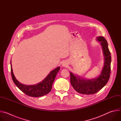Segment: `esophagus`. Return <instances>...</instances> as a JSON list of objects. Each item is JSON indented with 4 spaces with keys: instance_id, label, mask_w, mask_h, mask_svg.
<instances>
[{
    "instance_id": "34e87169",
    "label": "esophagus",
    "mask_w": 121,
    "mask_h": 121,
    "mask_svg": "<svg viewBox=\"0 0 121 121\" xmlns=\"http://www.w3.org/2000/svg\"><path fill=\"white\" fill-rule=\"evenodd\" d=\"M66 63H63V64H62V66H64V67H65V66H66Z\"/></svg>"
}]
</instances>
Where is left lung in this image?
Instances as JSON below:
<instances>
[{"label":"left lung","instance_id":"left-lung-1","mask_svg":"<svg viewBox=\"0 0 121 121\" xmlns=\"http://www.w3.org/2000/svg\"><path fill=\"white\" fill-rule=\"evenodd\" d=\"M100 42L104 56V65L100 75L98 78L92 79H83L75 76L70 72V83L74 89L82 94H93L103 88L107 83L111 74V56L106 40L102 36L96 38Z\"/></svg>","mask_w":121,"mask_h":121}]
</instances>
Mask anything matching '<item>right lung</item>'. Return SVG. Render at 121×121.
Wrapping results in <instances>:
<instances>
[{"instance_id":"obj_1","label":"right lung","mask_w":121,"mask_h":121,"mask_svg":"<svg viewBox=\"0 0 121 121\" xmlns=\"http://www.w3.org/2000/svg\"><path fill=\"white\" fill-rule=\"evenodd\" d=\"M60 68L59 66L56 68L52 71L42 82L34 85H25L20 83L17 80L13 74L11 64V74L14 84L21 91L29 96L39 97L45 95L51 91L52 88L53 83Z\"/></svg>"}]
</instances>
